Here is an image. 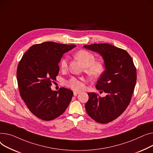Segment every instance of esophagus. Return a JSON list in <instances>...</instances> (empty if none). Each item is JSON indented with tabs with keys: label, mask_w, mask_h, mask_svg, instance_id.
Wrapping results in <instances>:
<instances>
[{
	"label": "esophagus",
	"mask_w": 153,
	"mask_h": 153,
	"mask_svg": "<svg viewBox=\"0 0 153 153\" xmlns=\"http://www.w3.org/2000/svg\"><path fill=\"white\" fill-rule=\"evenodd\" d=\"M79 93V92H78V91H74V95L76 96L77 94H78Z\"/></svg>",
	"instance_id": "obj_1"
}]
</instances>
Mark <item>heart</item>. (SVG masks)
Returning a JSON list of instances; mask_svg holds the SVG:
<instances>
[{"label":"heart","instance_id":"obj_1","mask_svg":"<svg viewBox=\"0 0 153 153\" xmlns=\"http://www.w3.org/2000/svg\"><path fill=\"white\" fill-rule=\"evenodd\" d=\"M75 57L82 63L85 67L86 72L91 77L96 78L101 76L105 70V65L102 61L95 60V57L91 53L85 50L78 51ZM68 59L66 57L62 58L60 61V67L62 70L67 68ZM66 85L74 90H80L83 88V84L80 79L72 77L66 82Z\"/></svg>","mask_w":153,"mask_h":153}]
</instances>
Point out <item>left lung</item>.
Segmentation results:
<instances>
[{"label":"left lung","instance_id":"left-lung-1","mask_svg":"<svg viewBox=\"0 0 153 153\" xmlns=\"http://www.w3.org/2000/svg\"><path fill=\"white\" fill-rule=\"evenodd\" d=\"M83 47L98 53L104 60L105 70L96 88L107 94L101 97L88 93L86 111L96 122L109 123L119 117L130 104L137 82L136 68L126 51L112 45L93 44Z\"/></svg>","mask_w":153,"mask_h":153}]
</instances>
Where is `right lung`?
Instances as JSON below:
<instances>
[{
  "instance_id": "1",
  "label": "right lung",
  "mask_w": 153,
  "mask_h": 153,
  "mask_svg": "<svg viewBox=\"0 0 153 153\" xmlns=\"http://www.w3.org/2000/svg\"><path fill=\"white\" fill-rule=\"evenodd\" d=\"M75 46L54 42L34 44L19 62L16 78L20 96L31 113L41 120L57 118L71 100L74 93L70 89L61 88L56 91L51 86L59 74L63 54Z\"/></svg>"
}]
</instances>
